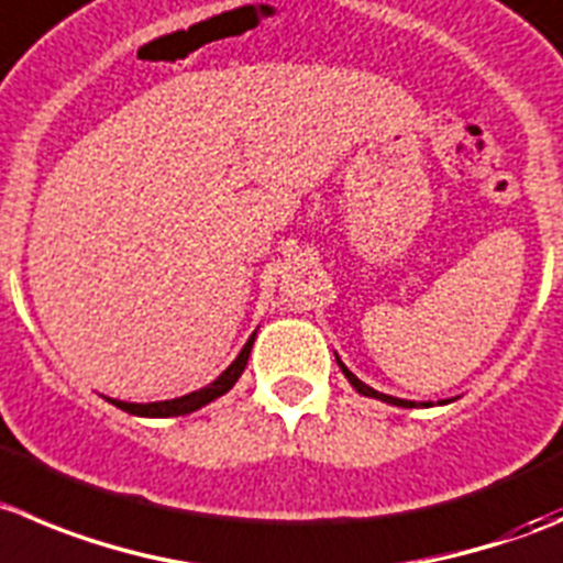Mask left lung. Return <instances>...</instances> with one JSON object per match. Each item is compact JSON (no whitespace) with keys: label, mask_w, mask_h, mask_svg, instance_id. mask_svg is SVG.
<instances>
[{"label":"left lung","mask_w":563,"mask_h":563,"mask_svg":"<svg viewBox=\"0 0 563 563\" xmlns=\"http://www.w3.org/2000/svg\"><path fill=\"white\" fill-rule=\"evenodd\" d=\"M336 365H340V367H342V373H345V378H347V382H351V384H353V387H356V393L367 395V398H378V400H387V404H393V406H406V409H411V406H415V404H411V400L389 398V395H382V393H376V389H371V387H367V384H362V382H358V378H356V376H353V373H351V371H347V367H345V365H342V362H340V356H336ZM426 406H428V404H426Z\"/></svg>","instance_id":"obj_1"}]
</instances>
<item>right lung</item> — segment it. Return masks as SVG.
Instances as JSON below:
<instances>
[{"instance_id": "obj_1", "label": "right lung", "mask_w": 563, "mask_h": 563, "mask_svg": "<svg viewBox=\"0 0 563 563\" xmlns=\"http://www.w3.org/2000/svg\"><path fill=\"white\" fill-rule=\"evenodd\" d=\"M251 345H254V336H251V340L245 342L243 351H240V356L234 358L232 365H229L227 371H223L221 376H218L216 382L210 384V387L198 389V393L185 395V398L159 400V404H124V400H110V404H115L118 409H124V411H130V415H137V417H176V415H190V411L201 409V406H207V404H210V400L221 398L223 393H229V389L234 387V382H238V378H240V373L245 371V362H249Z\"/></svg>"}]
</instances>
